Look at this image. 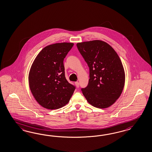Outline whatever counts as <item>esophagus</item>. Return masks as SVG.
I'll return each instance as SVG.
<instances>
[{"mask_svg": "<svg viewBox=\"0 0 152 152\" xmlns=\"http://www.w3.org/2000/svg\"><path fill=\"white\" fill-rule=\"evenodd\" d=\"M75 84L76 87H77V88H79V83L78 82H76L75 83Z\"/></svg>", "mask_w": 152, "mask_h": 152, "instance_id": "1", "label": "esophagus"}]
</instances>
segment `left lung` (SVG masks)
<instances>
[{"mask_svg": "<svg viewBox=\"0 0 152 152\" xmlns=\"http://www.w3.org/2000/svg\"><path fill=\"white\" fill-rule=\"evenodd\" d=\"M89 68L87 87L82 88L88 102L98 108L114 104L121 95L125 73L117 53L106 42L96 40L77 44Z\"/></svg>", "mask_w": 152, "mask_h": 152, "instance_id": "left-lung-1", "label": "left lung"}]
</instances>
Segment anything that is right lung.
<instances>
[{
  "mask_svg": "<svg viewBox=\"0 0 152 152\" xmlns=\"http://www.w3.org/2000/svg\"><path fill=\"white\" fill-rule=\"evenodd\" d=\"M72 43L53 44L44 48L33 61L29 73L31 92L45 108L53 110L68 104L75 87L65 77L63 61Z\"/></svg>",
  "mask_w": 152,
  "mask_h": 152,
  "instance_id": "1",
  "label": "right lung"
}]
</instances>
